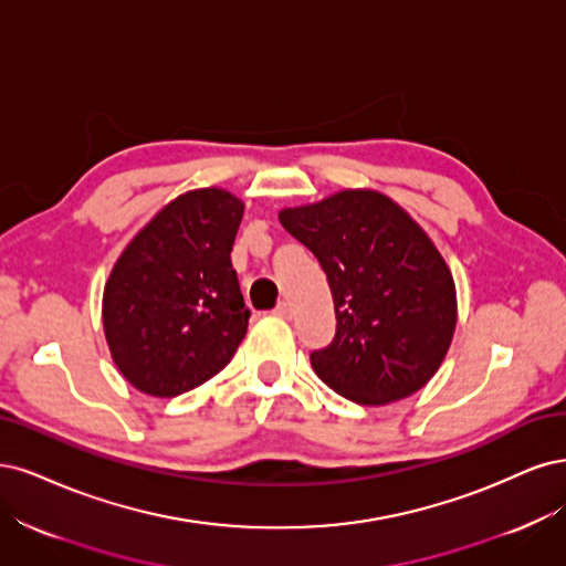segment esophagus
<instances>
[{
    "label": "esophagus",
    "mask_w": 566,
    "mask_h": 566,
    "mask_svg": "<svg viewBox=\"0 0 566 566\" xmlns=\"http://www.w3.org/2000/svg\"><path fill=\"white\" fill-rule=\"evenodd\" d=\"M291 313H294V310H291V303H289V301H280V303H277V307H275V315H277V317L289 319Z\"/></svg>",
    "instance_id": "1"
}]
</instances>
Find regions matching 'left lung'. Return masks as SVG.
Wrapping results in <instances>:
<instances>
[{
    "mask_svg": "<svg viewBox=\"0 0 566 566\" xmlns=\"http://www.w3.org/2000/svg\"><path fill=\"white\" fill-rule=\"evenodd\" d=\"M329 280L336 336L310 355L340 397L382 407L421 390L451 345L455 284L428 232L388 195L340 190L280 211Z\"/></svg>",
    "mask_w": 566,
    "mask_h": 566,
    "instance_id": "8db88e82",
    "label": "left lung"
}]
</instances>
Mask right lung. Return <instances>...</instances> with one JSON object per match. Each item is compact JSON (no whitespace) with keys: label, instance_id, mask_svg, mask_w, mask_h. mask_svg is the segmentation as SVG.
<instances>
[{"label":"right lung","instance_id":"obj_1","mask_svg":"<svg viewBox=\"0 0 566 566\" xmlns=\"http://www.w3.org/2000/svg\"><path fill=\"white\" fill-rule=\"evenodd\" d=\"M244 202L223 188L178 195L136 232L103 291V332L132 386L176 397L216 376L247 336L230 251Z\"/></svg>","mask_w":566,"mask_h":566}]
</instances>
